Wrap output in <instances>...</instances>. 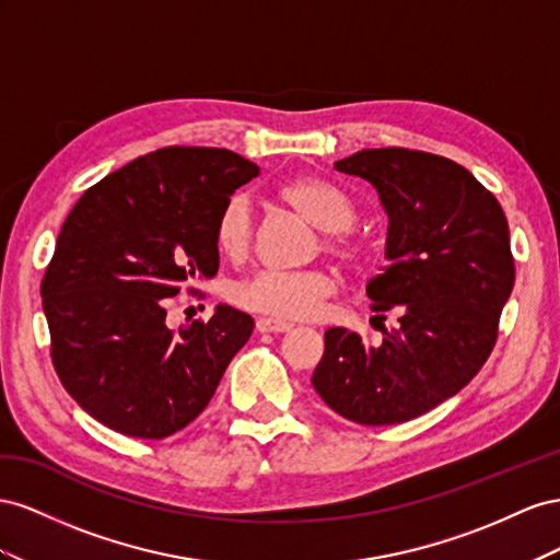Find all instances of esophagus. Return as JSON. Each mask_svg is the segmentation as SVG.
Wrapping results in <instances>:
<instances>
[{"mask_svg":"<svg viewBox=\"0 0 560 560\" xmlns=\"http://www.w3.org/2000/svg\"><path fill=\"white\" fill-rule=\"evenodd\" d=\"M255 328H258L260 332H285L293 328V324L283 322V318H275V316H262L255 322Z\"/></svg>","mask_w":560,"mask_h":560,"instance_id":"1","label":"esophagus"}]
</instances>
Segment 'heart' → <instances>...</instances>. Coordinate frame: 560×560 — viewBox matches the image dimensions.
<instances>
[{"label": "heart", "instance_id": "b5f03b06", "mask_svg": "<svg viewBox=\"0 0 560 560\" xmlns=\"http://www.w3.org/2000/svg\"><path fill=\"white\" fill-rule=\"evenodd\" d=\"M279 197L305 215L324 234V250L342 262H361L365 244L349 230L354 222V206L342 191L314 175H300L279 189ZM213 238L218 250L230 260L244 258L250 248L253 220L244 195L230 197L218 211ZM338 291V279L328 269H262L232 289L238 307L283 318H312L324 310L326 300Z\"/></svg>", "mask_w": 560, "mask_h": 560}]
</instances>
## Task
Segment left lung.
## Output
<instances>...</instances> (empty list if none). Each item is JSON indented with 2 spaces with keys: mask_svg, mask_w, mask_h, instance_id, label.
I'll return each mask as SVG.
<instances>
[{
  "mask_svg": "<svg viewBox=\"0 0 560 560\" xmlns=\"http://www.w3.org/2000/svg\"><path fill=\"white\" fill-rule=\"evenodd\" d=\"M332 168L371 183L389 218L387 265L365 293L398 326L380 347L328 328L312 385L351 422L401 424L467 387L488 361L516 277L509 225L500 201L439 154L361 150Z\"/></svg>",
  "mask_w": 560,
  "mask_h": 560,
  "instance_id": "obj_1",
  "label": "left lung"
}]
</instances>
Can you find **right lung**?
Segmentation results:
<instances>
[{"instance_id":"obj_1","label":"right lung","mask_w":560,"mask_h":560,"mask_svg":"<svg viewBox=\"0 0 560 560\" xmlns=\"http://www.w3.org/2000/svg\"><path fill=\"white\" fill-rule=\"evenodd\" d=\"M260 168L220 148H162L105 175L74 203L42 279L51 359L91 418L166 439L209 406L253 318L218 305L209 322L166 326L180 285L215 277L213 225Z\"/></svg>"}]
</instances>
